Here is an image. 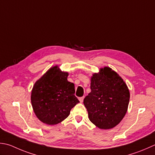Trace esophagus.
Returning <instances> with one entry per match:
<instances>
[{
    "label": "esophagus",
    "mask_w": 155,
    "mask_h": 155,
    "mask_svg": "<svg viewBox=\"0 0 155 155\" xmlns=\"http://www.w3.org/2000/svg\"><path fill=\"white\" fill-rule=\"evenodd\" d=\"M84 97H80L79 99H79V101H80V102H81V103H82V102L83 101V99H84Z\"/></svg>",
    "instance_id": "obj_1"
}]
</instances>
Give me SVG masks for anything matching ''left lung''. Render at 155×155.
<instances>
[{"label": "left lung", "mask_w": 155, "mask_h": 155, "mask_svg": "<svg viewBox=\"0 0 155 155\" xmlns=\"http://www.w3.org/2000/svg\"><path fill=\"white\" fill-rule=\"evenodd\" d=\"M91 91L84 99L89 119L100 129L114 128L128 110L130 91L123 78L108 66L91 77Z\"/></svg>", "instance_id": "8db88e82"}]
</instances>
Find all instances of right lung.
<instances>
[{"label": "right lung", "instance_id": "right-lung-1", "mask_svg": "<svg viewBox=\"0 0 155 155\" xmlns=\"http://www.w3.org/2000/svg\"><path fill=\"white\" fill-rule=\"evenodd\" d=\"M68 72L56 65L35 82L31 93L33 111L48 125H56L67 117L79 103L74 95V84L68 81Z\"/></svg>", "mask_w": 155, "mask_h": 155}]
</instances>
